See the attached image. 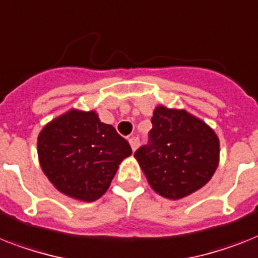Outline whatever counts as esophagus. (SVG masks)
Segmentation results:
<instances>
[{"instance_id":"esophagus-1","label":"esophagus","mask_w":258,"mask_h":258,"mask_svg":"<svg viewBox=\"0 0 258 258\" xmlns=\"http://www.w3.org/2000/svg\"><path fill=\"white\" fill-rule=\"evenodd\" d=\"M128 142H130V146H131V148H133V151H136V148H138L140 144V140L138 136H133V138H130Z\"/></svg>"}]
</instances>
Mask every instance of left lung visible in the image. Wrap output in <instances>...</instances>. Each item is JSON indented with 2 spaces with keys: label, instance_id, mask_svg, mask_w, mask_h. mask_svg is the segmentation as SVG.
<instances>
[{
  "label": "left lung",
  "instance_id": "1",
  "mask_svg": "<svg viewBox=\"0 0 258 258\" xmlns=\"http://www.w3.org/2000/svg\"><path fill=\"white\" fill-rule=\"evenodd\" d=\"M148 143L135 152L149 185L160 196L179 199L209 182L219 162V140L206 123L185 110L159 106Z\"/></svg>",
  "mask_w": 258,
  "mask_h": 258
}]
</instances>
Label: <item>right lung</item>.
<instances>
[{"label": "right lung", "instance_id": "obj_1", "mask_svg": "<svg viewBox=\"0 0 258 258\" xmlns=\"http://www.w3.org/2000/svg\"><path fill=\"white\" fill-rule=\"evenodd\" d=\"M133 153L128 142L94 111L71 110L39 134L40 166L56 189L93 202L109 189L118 165Z\"/></svg>", "mask_w": 258, "mask_h": 258}]
</instances>
